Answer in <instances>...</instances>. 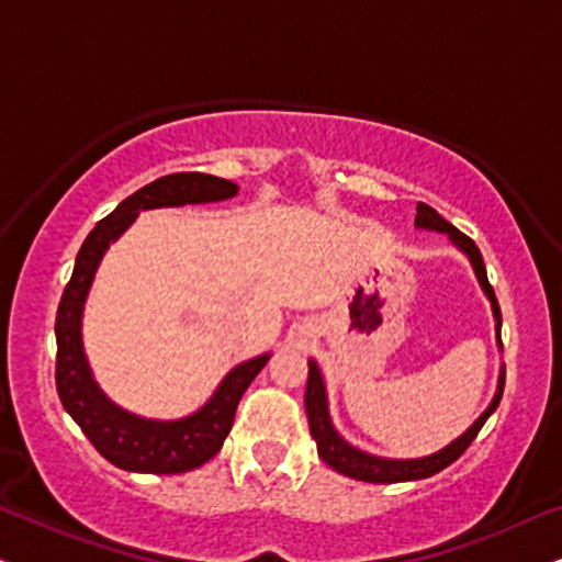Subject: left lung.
<instances>
[{
    "label": "left lung",
    "instance_id": "left-lung-1",
    "mask_svg": "<svg viewBox=\"0 0 562 562\" xmlns=\"http://www.w3.org/2000/svg\"><path fill=\"white\" fill-rule=\"evenodd\" d=\"M414 224H417V228H429V232L448 234L450 241H453V245L459 247L469 260H472L476 279H480V286L484 289V294H487V300L493 302V315H495V323H497L495 325L497 341H501V307H497L495 292H493V286H490V281H487V270H484V260H482L480 247H476L474 241L467 237V234H461L453 224H448V221L442 218L440 213L435 211V207H429L425 203L417 205V218H414ZM503 385H505V372L501 375V383H497V393H495L493 404L484 408L482 417L476 419L474 425L461 435V438H456L453 442H450V446L438 450V453L425 456V459H406V461L380 459V456L364 453V450L349 446V442H346L341 435L336 432L334 422H330V414H328V398H325L323 375H321V370H317V364L313 362V359H310L307 391H304V408H307L310 432H313V438L317 442V453H321V459L328 463L330 469H336V472H341L344 476H351V480H359V482L393 484V482L427 480V476L442 472V469L450 467V463L459 459L463 450L472 446L476 432H480L484 422L490 419V414H493L497 404H501Z\"/></svg>",
    "mask_w": 562,
    "mask_h": 562
}]
</instances>
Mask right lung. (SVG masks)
Wrapping results in <instances>:
<instances>
[{
	"label": "right lung",
	"instance_id": "obj_1",
	"mask_svg": "<svg viewBox=\"0 0 562 562\" xmlns=\"http://www.w3.org/2000/svg\"><path fill=\"white\" fill-rule=\"evenodd\" d=\"M239 187L228 179L179 171L140 187L101 218L82 241L72 279L65 286L57 310V393L67 414L78 422L93 448L114 467L140 474H184L211 461L224 446L234 425L239 398L266 367L270 355L247 359L221 380L207 404L195 414L175 422L143 419L112 404L95 385L82 351V304L93 283L95 268L114 239L127 232L140 211L192 203H218L237 195Z\"/></svg>",
	"mask_w": 562,
	"mask_h": 562
}]
</instances>
